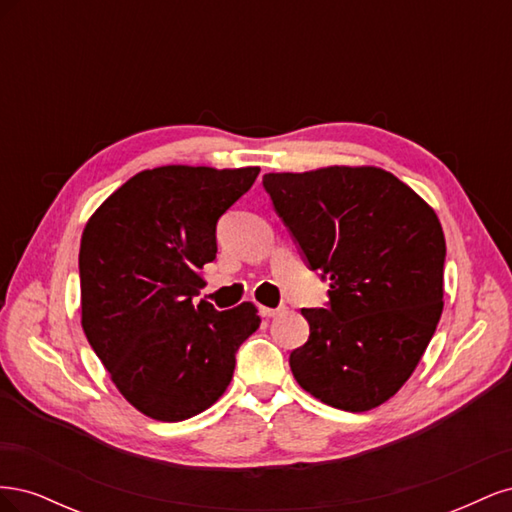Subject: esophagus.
<instances>
[{"instance_id": "34e87169", "label": "esophagus", "mask_w": 512, "mask_h": 512, "mask_svg": "<svg viewBox=\"0 0 512 512\" xmlns=\"http://www.w3.org/2000/svg\"><path fill=\"white\" fill-rule=\"evenodd\" d=\"M284 312H286L284 305H280V307H260V314L265 318H275V316H280Z\"/></svg>"}]
</instances>
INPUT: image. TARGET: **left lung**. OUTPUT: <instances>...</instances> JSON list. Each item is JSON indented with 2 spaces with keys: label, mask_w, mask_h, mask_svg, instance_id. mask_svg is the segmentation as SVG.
<instances>
[{
  "label": "left lung",
  "mask_w": 512,
  "mask_h": 512,
  "mask_svg": "<svg viewBox=\"0 0 512 512\" xmlns=\"http://www.w3.org/2000/svg\"><path fill=\"white\" fill-rule=\"evenodd\" d=\"M267 194L329 303L301 309L292 376L322 404L365 412L412 376L444 307L446 241L436 211L376 166L269 173Z\"/></svg>",
  "instance_id": "1"
}]
</instances>
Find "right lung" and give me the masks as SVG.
I'll return each instance as SVG.
<instances>
[{
    "mask_svg": "<svg viewBox=\"0 0 512 512\" xmlns=\"http://www.w3.org/2000/svg\"><path fill=\"white\" fill-rule=\"evenodd\" d=\"M258 166H160L108 196L81 239V324L111 380L156 421L177 423L218 401L258 309L218 312L192 299L218 254L215 226L252 188Z\"/></svg>",
    "mask_w": 512,
    "mask_h": 512,
    "instance_id": "add662e5",
    "label": "right lung"
}]
</instances>
